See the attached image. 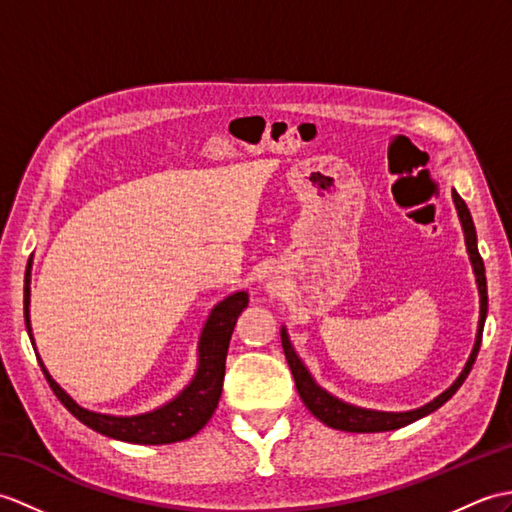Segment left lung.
Returning a JSON list of instances; mask_svg holds the SVG:
<instances>
[{
    "label": "left lung",
    "mask_w": 512,
    "mask_h": 512,
    "mask_svg": "<svg viewBox=\"0 0 512 512\" xmlns=\"http://www.w3.org/2000/svg\"><path fill=\"white\" fill-rule=\"evenodd\" d=\"M451 196H454V202H456L462 231H465L467 253H469L471 266H473V272H475V283H478V292H480V323H478V336H475L473 351L469 355L465 368H462V373L458 375L456 382L451 384L445 392H441V395H438L434 401L425 403V406H421L417 410H408V412H379V410H366V408L351 406V403H344L338 397L329 395L325 388H320L314 382V377L310 375V371H307L299 355H296L292 342H290L288 331H285V327L281 329L283 353H285V360H288V364H290V371H292V377H294L296 390H299V395H301L303 403L307 406V410H310L318 421H323L325 425L334 427V430H342V432H390V430H399V427L408 425L412 421L425 417V414L438 410L447 399H451V395H454V392L462 386V382H465V379H467L475 358H478L480 342H482V329H484V320H486V310H489V294H486L484 261H482L480 251H478V235H475V227H473L471 213H469V209L465 205V200L458 196V192H454Z\"/></svg>",
    "instance_id": "obj_1"
}]
</instances>
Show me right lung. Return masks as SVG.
<instances>
[{
    "mask_svg": "<svg viewBox=\"0 0 512 512\" xmlns=\"http://www.w3.org/2000/svg\"><path fill=\"white\" fill-rule=\"evenodd\" d=\"M30 268H32V261H28L26 281H23V316H26V329H28L30 342L34 344L32 327H30ZM246 305H248V292L242 290L227 296V299L213 307L200 334L198 368H196L194 379L181 392H178L172 401L146 414H135V417H113V414H100V412H91L87 408H82L54 382L52 375L47 373V368L43 366L41 358H39V364L43 368L47 384H50V388L54 390L58 401H61L80 423L91 427L93 432L115 438V441L137 443V445H168L176 441H185V438L194 436L198 430H202V427H205L207 421L211 419V414L218 408L231 334L235 329L237 316L246 310Z\"/></svg>",
    "mask_w": 512,
    "mask_h": 512,
    "instance_id": "add662e5",
    "label": "right lung"
}]
</instances>
